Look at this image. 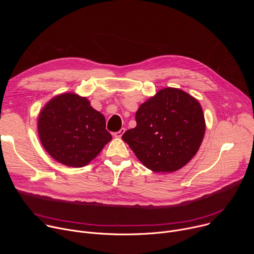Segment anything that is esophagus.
Wrapping results in <instances>:
<instances>
[{
    "label": "esophagus",
    "mask_w": 254,
    "mask_h": 254,
    "mask_svg": "<svg viewBox=\"0 0 254 254\" xmlns=\"http://www.w3.org/2000/svg\"><path fill=\"white\" fill-rule=\"evenodd\" d=\"M126 131V128L125 127H123V128H121L119 131H117V132H115L114 133V135L116 136V137H121L123 134H124V132Z\"/></svg>",
    "instance_id": "1"
}]
</instances>
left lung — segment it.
I'll use <instances>...</instances> for the list:
<instances>
[{
    "mask_svg": "<svg viewBox=\"0 0 254 254\" xmlns=\"http://www.w3.org/2000/svg\"><path fill=\"white\" fill-rule=\"evenodd\" d=\"M136 127L123 139L136 158L154 172L169 173L184 167L198 152L205 133L200 103L177 88H164L142 103Z\"/></svg>",
    "mask_w": 254,
    "mask_h": 254,
    "instance_id": "1",
    "label": "left lung"
}]
</instances>
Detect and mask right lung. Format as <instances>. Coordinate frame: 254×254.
Wrapping results in <instances>:
<instances>
[{
	"mask_svg": "<svg viewBox=\"0 0 254 254\" xmlns=\"http://www.w3.org/2000/svg\"><path fill=\"white\" fill-rule=\"evenodd\" d=\"M38 131L47 153L73 168L87 165L113 136L104 117L85 97L64 93L51 99L40 113Z\"/></svg>",
	"mask_w": 254,
	"mask_h": 254,
	"instance_id": "right-lung-1",
	"label": "right lung"
}]
</instances>
